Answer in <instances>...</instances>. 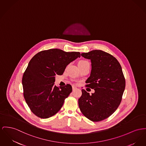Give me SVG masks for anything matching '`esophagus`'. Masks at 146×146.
Returning <instances> with one entry per match:
<instances>
[{
    "label": "esophagus",
    "instance_id": "obj_1",
    "mask_svg": "<svg viewBox=\"0 0 146 146\" xmlns=\"http://www.w3.org/2000/svg\"><path fill=\"white\" fill-rule=\"evenodd\" d=\"M76 88H76V87H75V86H72V90H73V91H75Z\"/></svg>",
    "mask_w": 146,
    "mask_h": 146
}]
</instances>
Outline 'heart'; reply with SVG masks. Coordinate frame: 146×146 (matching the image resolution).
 <instances>
[{
  "instance_id": "obj_1",
  "label": "heart",
  "mask_w": 146,
  "mask_h": 146,
  "mask_svg": "<svg viewBox=\"0 0 146 146\" xmlns=\"http://www.w3.org/2000/svg\"><path fill=\"white\" fill-rule=\"evenodd\" d=\"M86 62H88V61H85V60H81L80 61H79V62H78V65L83 64L86 63Z\"/></svg>"
}]
</instances>
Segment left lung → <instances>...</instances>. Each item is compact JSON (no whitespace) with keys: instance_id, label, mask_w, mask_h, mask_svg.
I'll return each mask as SVG.
<instances>
[{"instance_id":"left-lung-1","label":"left lung","mask_w":146,"mask_h":146,"mask_svg":"<svg viewBox=\"0 0 146 146\" xmlns=\"http://www.w3.org/2000/svg\"><path fill=\"white\" fill-rule=\"evenodd\" d=\"M81 56L91 61V72L85 86L94 89L95 92L90 95L82 89L78 106L90 120L101 121L112 115L120 105L125 78L118 60L106 52L95 50L82 53Z\"/></svg>"}]
</instances>
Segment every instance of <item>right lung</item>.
Instances as JSON below:
<instances>
[{"label": "right lung", "instance_id": "1", "mask_svg": "<svg viewBox=\"0 0 146 146\" xmlns=\"http://www.w3.org/2000/svg\"><path fill=\"white\" fill-rule=\"evenodd\" d=\"M80 55L79 52L51 49L40 51L30 60L22 84L25 100L35 115L48 118L58 112L72 87L70 84L55 86V76L62 75L68 64Z\"/></svg>", "mask_w": 146, "mask_h": 146}]
</instances>
